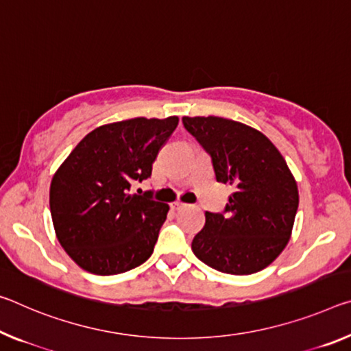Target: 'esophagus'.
<instances>
[{
  "label": "esophagus",
  "mask_w": 351,
  "mask_h": 351,
  "mask_svg": "<svg viewBox=\"0 0 351 351\" xmlns=\"http://www.w3.org/2000/svg\"><path fill=\"white\" fill-rule=\"evenodd\" d=\"M170 206H171V209H182V208H186V203H182V202H173V203H170Z\"/></svg>",
  "instance_id": "obj_1"
}]
</instances>
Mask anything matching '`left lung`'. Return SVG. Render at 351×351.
Instances as JSON below:
<instances>
[{"label":"left lung","instance_id":"obj_1","mask_svg":"<svg viewBox=\"0 0 351 351\" xmlns=\"http://www.w3.org/2000/svg\"><path fill=\"white\" fill-rule=\"evenodd\" d=\"M186 130L213 159L215 180L231 184L226 214L206 213L192 252L213 269L252 275L269 267L292 236L298 187L263 132L223 117H182Z\"/></svg>","mask_w":351,"mask_h":351}]
</instances>
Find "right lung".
<instances>
[{
    "label": "right lung",
    "mask_w": 351,
    "mask_h": 351,
    "mask_svg": "<svg viewBox=\"0 0 351 351\" xmlns=\"http://www.w3.org/2000/svg\"><path fill=\"white\" fill-rule=\"evenodd\" d=\"M176 115L98 126L53 175L49 209L56 237L82 270L123 274L153 254L170 206L130 193L178 126Z\"/></svg>",
    "instance_id": "1"
}]
</instances>
